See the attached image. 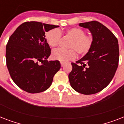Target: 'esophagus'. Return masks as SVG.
Masks as SVG:
<instances>
[{
  "instance_id": "esophagus-1",
  "label": "esophagus",
  "mask_w": 124,
  "mask_h": 124,
  "mask_svg": "<svg viewBox=\"0 0 124 124\" xmlns=\"http://www.w3.org/2000/svg\"><path fill=\"white\" fill-rule=\"evenodd\" d=\"M60 64H61V66H62V67H63V66L65 65V63H64V62H60Z\"/></svg>"
}]
</instances>
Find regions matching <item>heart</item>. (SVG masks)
<instances>
[{"label": "heart", "mask_w": 124, "mask_h": 124, "mask_svg": "<svg viewBox=\"0 0 124 124\" xmlns=\"http://www.w3.org/2000/svg\"><path fill=\"white\" fill-rule=\"evenodd\" d=\"M66 34L71 39L69 47L73 49L80 55H84L89 52L93 42V38L91 35H85L84 30L79 28H71L66 31ZM61 37V33L58 29L49 30L46 34L47 43L51 47L58 45ZM51 57L53 60L66 62L73 60L76 57L75 51L73 49L64 50L58 48L52 51Z\"/></svg>", "instance_id": "1"}]
</instances>
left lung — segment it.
<instances>
[{"instance_id":"left-lung-1","label":"left lung","mask_w":124,"mask_h":124,"mask_svg":"<svg viewBox=\"0 0 124 124\" xmlns=\"http://www.w3.org/2000/svg\"><path fill=\"white\" fill-rule=\"evenodd\" d=\"M91 33L93 42L89 52L71 63L69 80L72 88L84 94L100 92L115 76L119 60L118 42L114 34L97 21L80 23Z\"/></svg>"}]
</instances>
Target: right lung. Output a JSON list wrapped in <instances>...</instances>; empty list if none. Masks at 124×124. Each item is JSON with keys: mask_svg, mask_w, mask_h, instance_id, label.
Returning a JSON list of instances; mask_svg holds the SVG:
<instances>
[{"mask_svg": "<svg viewBox=\"0 0 124 124\" xmlns=\"http://www.w3.org/2000/svg\"><path fill=\"white\" fill-rule=\"evenodd\" d=\"M58 27L35 21L26 22L9 39L6 50L7 68L13 82L22 90L38 93L51 86L53 77L60 69V63L47 60L51 49L45 33Z\"/></svg>", "mask_w": 124, "mask_h": 124, "instance_id": "right-lung-1", "label": "right lung"}]
</instances>
